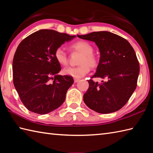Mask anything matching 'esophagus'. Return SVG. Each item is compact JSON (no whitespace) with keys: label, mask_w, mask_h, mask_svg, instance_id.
Instances as JSON below:
<instances>
[{"label":"esophagus","mask_w":153,"mask_h":153,"mask_svg":"<svg viewBox=\"0 0 153 153\" xmlns=\"http://www.w3.org/2000/svg\"><path fill=\"white\" fill-rule=\"evenodd\" d=\"M79 80H80V79H76V78H74V82H79Z\"/></svg>","instance_id":"esophagus-1"}]
</instances>
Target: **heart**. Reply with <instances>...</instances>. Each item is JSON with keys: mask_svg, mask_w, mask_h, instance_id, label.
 <instances>
[{"mask_svg": "<svg viewBox=\"0 0 153 153\" xmlns=\"http://www.w3.org/2000/svg\"><path fill=\"white\" fill-rule=\"evenodd\" d=\"M70 47L74 52L81 53L79 61L80 65L65 67L63 69V73L65 75L79 79L89 73L90 67L95 68L97 66V59L93 54V46L89 42L84 40H79L72 44ZM54 57L57 63H59L60 65H66L67 64V55L62 47H59L55 50Z\"/></svg>", "mask_w": 153, "mask_h": 153, "instance_id": "b5f03b06", "label": "heart"}]
</instances>
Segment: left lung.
<instances>
[{
    "instance_id": "left-lung-1",
    "label": "left lung",
    "mask_w": 153,
    "mask_h": 153,
    "mask_svg": "<svg viewBox=\"0 0 153 153\" xmlns=\"http://www.w3.org/2000/svg\"><path fill=\"white\" fill-rule=\"evenodd\" d=\"M93 41L99 48L100 58L96 73L101 84L88 80L89 88L84 94V103L99 113L116 112L124 106L137 87L140 65L134 48L128 40L108 31L77 35Z\"/></svg>"
}]
</instances>
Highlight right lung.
<instances>
[{"mask_svg":"<svg viewBox=\"0 0 153 153\" xmlns=\"http://www.w3.org/2000/svg\"><path fill=\"white\" fill-rule=\"evenodd\" d=\"M76 36L52 29H40L20 42L12 63L13 82L22 102L30 111L45 114L65 100L72 76L59 75L55 50Z\"/></svg>","mask_w":153,"mask_h":153,"instance_id":"add662e5","label":"right lung"}]
</instances>
